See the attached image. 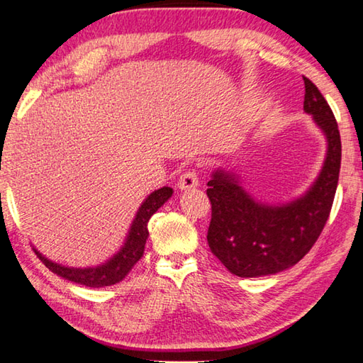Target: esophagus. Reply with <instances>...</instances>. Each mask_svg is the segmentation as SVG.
<instances>
[{
  "instance_id": "obj_1",
  "label": "esophagus",
  "mask_w": 363,
  "mask_h": 363,
  "mask_svg": "<svg viewBox=\"0 0 363 363\" xmlns=\"http://www.w3.org/2000/svg\"><path fill=\"white\" fill-rule=\"evenodd\" d=\"M198 184H200V181H198V174L195 172H187L179 177L177 187H179V190H190L198 187Z\"/></svg>"
}]
</instances>
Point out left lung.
I'll return each mask as SVG.
<instances>
[{
    "label": "left lung",
    "mask_w": 363,
    "mask_h": 363,
    "mask_svg": "<svg viewBox=\"0 0 363 363\" xmlns=\"http://www.w3.org/2000/svg\"><path fill=\"white\" fill-rule=\"evenodd\" d=\"M303 83V111L311 115L328 141L323 168L308 190L288 203L269 204L248 194L231 169L217 168L208 182L211 252L231 274L244 279L279 274L297 264L316 242L330 214L342 140L329 104L307 77Z\"/></svg>",
    "instance_id": "obj_1"
}]
</instances>
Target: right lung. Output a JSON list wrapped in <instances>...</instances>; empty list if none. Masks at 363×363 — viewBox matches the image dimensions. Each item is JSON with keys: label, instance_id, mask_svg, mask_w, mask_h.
I'll return each instance as SVG.
<instances>
[{"label": "right lung", "instance_id": "obj_1", "mask_svg": "<svg viewBox=\"0 0 363 363\" xmlns=\"http://www.w3.org/2000/svg\"><path fill=\"white\" fill-rule=\"evenodd\" d=\"M172 195L173 189L167 186L159 190H154L151 195H147L138 208L137 214H135V218L132 220V225L129 233H127L123 247L111 258L102 262V264L94 267H69L45 258L44 255L38 252V248H34V252L50 271L60 275L64 280L74 281L78 283V285H84L89 288L116 285V283H119L132 271V267L137 264V261L143 257L145 244L149 236V218L172 198Z\"/></svg>", "mask_w": 363, "mask_h": 363}]
</instances>
